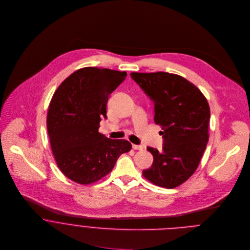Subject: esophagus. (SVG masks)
I'll return each mask as SVG.
<instances>
[{"instance_id":"esophagus-1","label":"esophagus","mask_w":250,"mask_h":250,"mask_svg":"<svg viewBox=\"0 0 250 250\" xmlns=\"http://www.w3.org/2000/svg\"><path fill=\"white\" fill-rule=\"evenodd\" d=\"M132 147H133V149H135V150H143V148L142 145H137V144H133Z\"/></svg>"}]
</instances>
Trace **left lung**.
Segmentation results:
<instances>
[{
  "label": "left lung",
  "mask_w": 250,
  "mask_h": 250,
  "mask_svg": "<svg viewBox=\"0 0 250 250\" xmlns=\"http://www.w3.org/2000/svg\"><path fill=\"white\" fill-rule=\"evenodd\" d=\"M154 103L156 124L163 128V150L147 147L154 161L143 175L173 188L196 170L209 141L210 107L202 92L185 78L167 72L131 73Z\"/></svg>",
  "instance_id": "left-lung-1"
}]
</instances>
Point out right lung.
Listing matches in <instances>:
<instances>
[{
  "label": "right lung",
  "mask_w": 250,
  "mask_h": 250,
  "mask_svg": "<svg viewBox=\"0 0 250 250\" xmlns=\"http://www.w3.org/2000/svg\"><path fill=\"white\" fill-rule=\"evenodd\" d=\"M127 73L84 67L65 79L55 92L47 115V130L58 167L72 181L87 185L112 170L129 152L126 140H111L98 132L107 119L108 95Z\"/></svg>",
  "instance_id": "obj_1"
}]
</instances>
